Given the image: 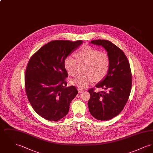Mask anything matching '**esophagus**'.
Here are the masks:
<instances>
[{
    "instance_id": "1",
    "label": "esophagus",
    "mask_w": 153,
    "mask_h": 153,
    "mask_svg": "<svg viewBox=\"0 0 153 153\" xmlns=\"http://www.w3.org/2000/svg\"><path fill=\"white\" fill-rule=\"evenodd\" d=\"M77 90H78V92H79V93L82 92H83V91H84V90H83V89H80V88H78V89H77Z\"/></svg>"
}]
</instances>
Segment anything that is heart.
I'll use <instances>...</instances> for the list:
<instances>
[{
    "label": "heart",
    "mask_w": 153,
    "mask_h": 153,
    "mask_svg": "<svg viewBox=\"0 0 153 153\" xmlns=\"http://www.w3.org/2000/svg\"><path fill=\"white\" fill-rule=\"evenodd\" d=\"M76 58L72 56H67L64 61V66L66 72L73 76L77 72V62H85L84 74H77L70 79V84L77 87L85 88L94 81L103 80L109 71V56L94 48L84 46L76 52Z\"/></svg>",
    "instance_id": "b5f03b06"
}]
</instances>
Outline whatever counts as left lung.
I'll return each mask as SVG.
<instances>
[{
	"mask_svg": "<svg viewBox=\"0 0 153 153\" xmlns=\"http://www.w3.org/2000/svg\"><path fill=\"white\" fill-rule=\"evenodd\" d=\"M91 43L102 46L107 51L110 66L105 77L95 86L105 91L96 92L94 88L88 90L91 97L88 105L95 119L108 120L121 112L128 99L132 86L130 66L123 51L111 42L97 39Z\"/></svg>",
	"mask_w": 153,
	"mask_h": 153,
	"instance_id": "obj_1",
	"label": "left lung"
}]
</instances>
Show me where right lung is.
Returning a JSON list of instances; mask_svg holds the SVG:
<instances>
[{
	"mask_svg": "<svg viewBox=\"0 0 153 153\" xmlns=\"http://www.w3.org/2000/svg\"><path fill=\"white\" fill-rule=\"evenodd\" d=\"M82 43L81 40L53 41L30 59L25 72L26 93L33 109L48 120L57 121L66 116L78 93L74 86L65 87L68 75L64 61Z\"/></svg>",
	"mask_w": 153,
	"mask_h": 153,
	"instance_id": "add662e5",
	"label": "right lung"
}]
</instances>
